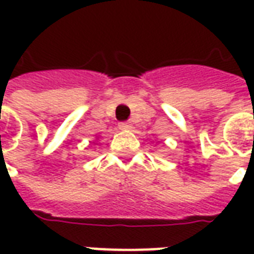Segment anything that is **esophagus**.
<instances>
[{"label":"esophagus","mask_w":254,"mask_h":254,"mask_svg":"<svg viewBox=\"0 0 254 254\" xmlns=\"http://www.w3.org/2000/svg\"><path fill=\"white\" fill-rule=\"evenodd\" d=\"M118 127H120L121 130H129V129H132V124H129V122H120V124H118Z\"/></svg>","instance_id":"1"}]
</instances>
